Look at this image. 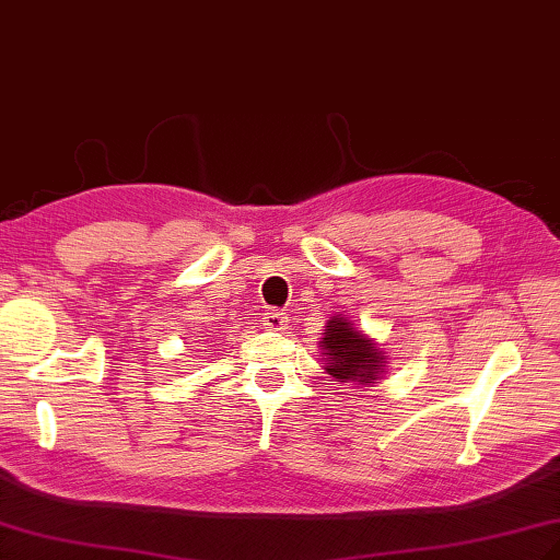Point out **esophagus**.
<instances>
[{
	"label": "esophagus",
	"instance_id": "1",
	"mask_svg": "<svg viewBox=\"0 0 560 560\" xmlns=\"http://www.w3.org/2000/svg\"><path fill=\"white\" fill-rule=\"evenodd\" d=\"M285 322H289V317L281 310H267L262 314V326L267 331H281V328H285Z\"/></svg>",
	"mask_w": 560,
	"mask_h": 560
}]
</instances>
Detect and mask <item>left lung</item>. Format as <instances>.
Masks as SVG:
<instances>
[{
  "label": "left lung",
  "mask_w": 560,
  "mask_h": 560,
  "mask_svg": "<svg viewBox=\"0 0 560 560\" xmlns=\"http://www.w3.org/2000/svg\"><path fill=\"white\" fill-rule=\"evenodd\" d=\"M322 354L326 360L328 376L340 383L369 385L378 378L383 366V352L364 334L354 331L348 319H331L322 340Z\"/></svg>",
  "instance_id": "obj_1"
}]
</instances>
